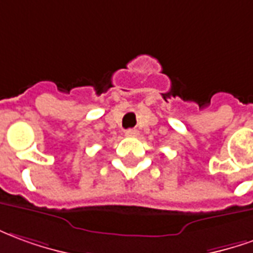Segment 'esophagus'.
<instances>
[{
  "label": "esophagus",
  "mask_w": 253,
  "mask_h": 253,
  "mask_svg": "<svg viewBox=\"0 0 253 253\" xmlns=\"http://www.w3.org/2000/svg\"><path fill=\"white\" fill-rule=\"evenodd\" d=\"M139 135V132L137 129H128L125 130V136H130V137H135V136Z\"/></svg>",
  "instance_id": "34e87169"
}]
</instances>
